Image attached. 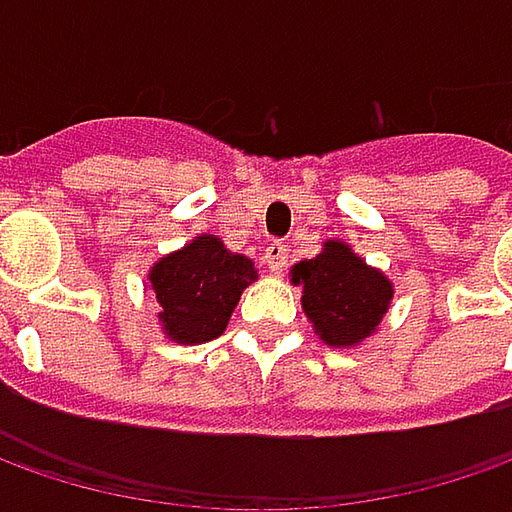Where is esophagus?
<instances>
[{
	"label": "esophagus",
	"mask_w": 512,
	"mask_h": 512,
	"mask_svg": "<svg viewBox=\"0 0 512 512\" xmlns=\"http://www.w3.org/2000/svg\"><path fill=\"white\" fill-rule=\"evenodd\" d=\"M265 265L273 270V273H282L287 265V247L282 245V242H270V245L265 247Z\"/></svg>",
	"instance_id": "obj_1"
}]
</instances>
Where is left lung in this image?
Returning <instances> with one entry per match:
<instances>
[{
	"label": "left lung",
	"mask_w": 512,
	"mask_h": 512,
	"mask_svg": "<svg viewBox=\"0 0 512 512\" xmlns=\"http://www.w3.org/2000/svg\"><path fill=\"white\" fill-rule=\"evenodd\" d=\"M293 282L305 285L302 307L322 342L350 347L370 336L387 313L393 287L342 242H327L316 259L293 267Z\"/></svg>",
	"instance_id": "left-lung-1"
}]
</instances>
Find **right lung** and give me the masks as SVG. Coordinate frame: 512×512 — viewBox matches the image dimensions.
Wrapping results in <instances>:
<instances>
[{"label": "right lung", "mask_w": 512, "mask_h": 512, "mask_svg": "<svg viewBox=\"0 0 512 512\" xmlns=\"http://www.w3.org/2000/svg\"><path fill=\"white\" fill-rule=\"evenodd\" d=\"M253 262L230 253L213 236H196L150 270V287L162 305V325L173 342L199 344L222 336L247 282Z\"/></svg>", "instance_id": "1"}]
</instances>
